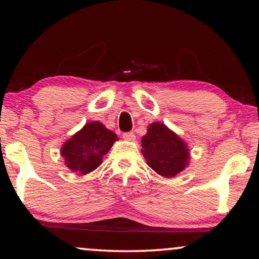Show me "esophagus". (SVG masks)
Segmentation results:
<instances>
[{"mask_svg": "<svg viewBox=\"0 0 259 259\" xmlns=\"http://www.w3.org/2000/svg\"><path fill=\"white\" fill-rule=\"evenodd\" d=\"M122 137H123L125 140H135L136 136L134 133H123Z\"/></svg>", "mask_w": 259, "mask_h": 259, "instance_id": "obj_1", "label": "esophagus"}]
</instances>
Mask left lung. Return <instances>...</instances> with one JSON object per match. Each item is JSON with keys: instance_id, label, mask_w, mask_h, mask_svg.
Here are the masks:
<instances>
[{"instance_id": "obj_1", "label": "left lung", "mask_w": 259, "mask_h": 259, "mask_svg": "<svg viewBox=\"0 0 259 259\" xmlns=\"http://www.w3.org/2000/svg\"><path fill=\"white\" fill-rule=\"evenodd\" d=\"M142 153L147 164L161 176L174 177L183 171L190 159L187 146L164 124L155 122L142 139Z\"/></svg>"}]
</instances>
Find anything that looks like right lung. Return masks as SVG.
<instances>
[{
    "mask_svg": "<svg viewBox=\"0 0 259 259\" xmlns=\"http://www.w3.org/2000/svg\"><path fill=\"white\" fill-rule=\"evenodd\" d=\"M117 136L100 123L89 122L64 144L61 155L65 163L76 174H89L98 168Z\"/></svg>",
    "mask_w": 259,
    "mask_h": 259,
    "instance_id": "1",
    "label": "right lung"
}]
</instances>
